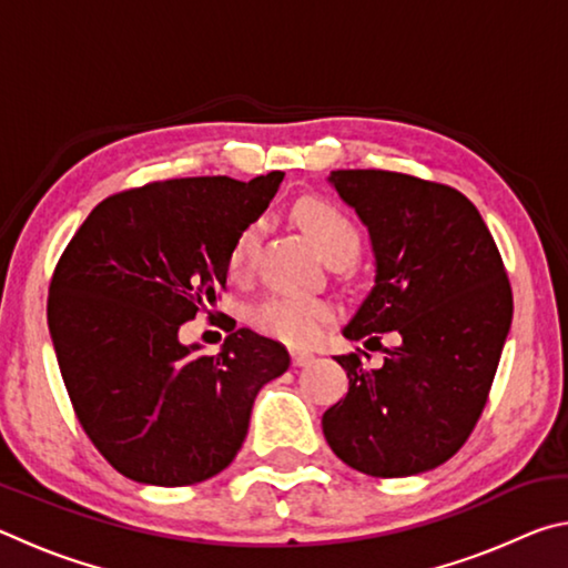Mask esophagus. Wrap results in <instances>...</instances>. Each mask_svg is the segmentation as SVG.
<instances>
[{"mask_svg":"<svg viewBox=\"0 0 568 568\" xmlns=\"http://www.w3.org/2000/svg\"><path fill=\"white\" fill-rule=\"evenodd\" d=\"M291 358H293V365L295 368H305V365H311L313 361H315V355L313 353H307V351H291Z\"/></svg>","mask_w":568,"mask_h":568,"instance_id":"obj_1","label":"esophagus"}]
</instances>
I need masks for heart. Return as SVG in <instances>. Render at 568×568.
Returning <instances> with one entry per match:
<instances>
[{
	"label": "heart",
	"instance_id": "b5f03b06",
	"mask_svg": "<svg viewBox=\"0 0 568 568\" xmlns=\"http://www.w3.org/2000/svg\"><path fill=\"white\" fill-rule=\"evenodd\" d=\"M293 217L328 263L341 255H348L353 261V255L358 253V230H355L353 220L328 200L303 197L295 205ZM255 240V223H247L237 230L225 255L230 275L240 277L250 271ZM333 305L323 297L271 295L253 307L250 318H253L255 328L265 335H273V338L291 345H305L318 338V333L333 318Z\"/></svg>",
	"mask_w": 568,
	"mask_h": 568
}]
</instances>
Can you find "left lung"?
I'll use <instances>...</instances> for the list:
<instances>
[{"instance_id": "8db88e82", "label": "left lung", "mask_w": 568, "mask_h": 568, "mask_svg": "<svg viewBox=\"0 0 568 568\" xmlns=\"http://www.w3.org/2000/svg\"><path fill=\"white\" fill-rule=\"evenodd\" d=\"M331 185L368 227L376 285L348 341L396 333L381 368L335 355L348 393L323 413L343 464L376 478L416 476L466 444L488 400L514 318L501 253L458 190L388 170H333ZM368 345V343H365Z\"/></svg>"}]
</instances>
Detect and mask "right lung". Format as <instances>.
Returning <instances> with one entry per match:
<instances>
[{
    "label": "right lung",
    "instance_id": "obj_1",
    "mask_svg": "<svg viewBox=\"0 0 568 568\" xmlns=\"http://www.w3.org/2000/svg\"><path fill=\"white\" fill-rule=\"evenodd\" d=\"M283 178L124 190L64 247L47 301L57 363L84 434L122 476L192 486L220 474L243 446L257 390L291 365L285 345L235 325L217 355L178 335L217 303L230 243Z\"/></svg>",
    "mask_w": 568,
    "mask_h": 568
}]
</instances>
